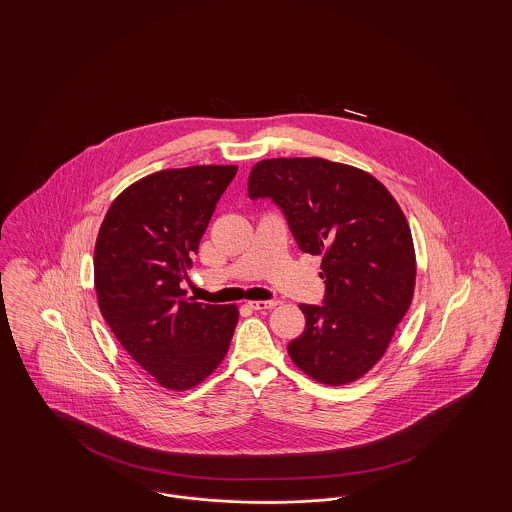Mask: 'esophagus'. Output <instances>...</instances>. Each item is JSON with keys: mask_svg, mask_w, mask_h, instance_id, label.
Returning a JSON list of instances; mask_svg holds the SVG:
<instances>
[{"mask_svg": "<svg viewBox=\"0 0 512 512\" xmlns=\"http://www.w3.org/2000/svg\"><path fill=\"white\" fill-rule=\"evenodd\" d=\"M247 305L255 311H268V309H274L278 305V301H247Z\"/></svg>", "mask_w": 512, "mask_h": 512, "instance_id": "esophagus-1", "label": "esophagus"}]
</instances>
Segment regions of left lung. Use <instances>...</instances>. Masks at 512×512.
<instances>
[{"instance_id": "1", "label": "left lung", "mask_w": 512, "mask_h": 512, "mask_svg": "<svg viewBox=\"0 0 512 512\" xmlns=\"http://www.w3.org/2000/svg\"><path fill=\"white\" fill-rule=\"evenodd\" d=\"M247 192L278 203L301 251L322 257L324 305H299L293 363L326 386L363 378L413 301L416 255L399 203L372 174L320 157L263 159Z\"/></svg>"}]
</instances>
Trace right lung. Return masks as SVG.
Returning a JSON list of instances; mask_svg holds the SVG:
<instances>
[{"label": "right lung", "mask_w": 512, "mask_h": 512, "mask_svg": "<svg viewBox=\"0 0 512 512\" xmlns=\"http://www.w3.org/2000/svg\"><path fill=\"white\" fill-rule=\"evenodd\" d=\"M236 165L153 172L115 197L94 249L99 311L126 353L172 391L192 390L228 353L240 311L182 290Z\"/></svg>", "instance_id": "1"}]
</instances>
